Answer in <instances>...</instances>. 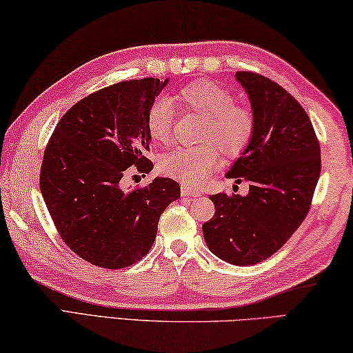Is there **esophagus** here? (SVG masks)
Here are the masks:
<instances>
[{
	"label": "esophagus",
	"mask_w": 353,
	"mask_h": 353,
	"mask_svg": "<svg viewBox=\"0 0 353 353\" xmlns=\"http://www.w3.org/2000/svg\"><path fill=\"white\" fill-rule=\"evenodd\" d=\"M181 193H182L183 197H197V196H201V191L193 190V188H190V187H182Z\"/></svg>",
	"instance_id": "obj_1"
}]
</instances>
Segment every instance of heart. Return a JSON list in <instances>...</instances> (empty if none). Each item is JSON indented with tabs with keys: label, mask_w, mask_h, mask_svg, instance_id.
<instances>
[{
	"label": "heart",
	"mask_w": 353,
	"mask_h": 353,
	"mask_svg": "<svg viewBox=\"0 0 353 353\" xmlns=\"http://www.w3.org/2000/svg\"><path fill=\"white\" fill-rule=\"evenodd\" d=\"M185 112L202 115L196 146L177 148L160 159L159 168L165 176L177 179L185 185L202 183L221 160V152L234 157L247 148L254 131V119L247 106L234 103L232 92L216 81L199 79L172 95L170 101L159 100L146 115V130L156 143L171 139L172 107ZM220 148L217 149L216 146Z\"/></svg>",
	"instance_id": "1"
}]
</instances>
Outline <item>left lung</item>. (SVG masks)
<instances>
[{
    "instance_id": "left-lung-1",
    "label": "left lung",
    "mask_w": 353,
    "mask_h": 353,
    "mask_svg": "<svg viewBox=\"0 0 353 353\" xmlns=\"http://www.w3.org/2000/svg\"><path fill=\"white\" fill-rule=\"evenodd\" d=\"M254 119L252 140L227 171L250 182L248 194H213L216 213L202 225L211 253L233 265L265 261L305 219L315 193L321 156L312 121L278 83L236 72Z\"/></svg>"
}]
</instances>
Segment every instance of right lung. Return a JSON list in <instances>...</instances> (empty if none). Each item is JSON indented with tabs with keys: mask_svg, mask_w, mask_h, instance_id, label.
I'll list each match as a JSON object with an SVG mask.
<instances>
[{
	"mask_svg": "<svg viewBox=\"0 0 353 353\" xmlns=\"http://www.w3.org/2000/svg\"><path fill=\"white\" fill-rule=\"evenodd\" d=\"M170 79L121 81L63 115L44 151L40 190L66 245L103 268L136 264L150 252L160 214L181 197L170 177L128 191L130 166L148 172L146 115Z\"/></svg>",
	"mask_w": 353,
	"mask_h": 353,
	"instance_id": "right-lung-1",
	"label": "right lung"
}]
</instances>
